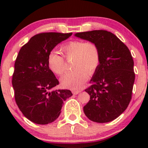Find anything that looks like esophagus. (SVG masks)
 Segmentation results:
<instances>
[{
  "mask_svg": "<svg viewBox=\"0 0 148 148\" xmlns=\"http://www.w3.org/2000/svg\"><path fill=\"white\" fill-rule=\"evenodd\" d=\"M71 92L73 93V95H77L78 93H79L80 90H71Z\"/></svg>",
  "mask_w": 148,
  "mask_h": 148,
  "instance_id": "obj_1",
  "label": "esophagus"
}]
</instances>
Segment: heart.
Returning <instances> with one entry per match:
<instances>
[{"instance_id":"1","label":"heart","mask_w":148,"mask_h":148,"mask_svg":"<svg viewBox=\"0 0 148 148\" xmlns=\"http://www.w3.org/2000/svg\"><path fill=\"white\" fill-rule=\"evenodd\" d=\"M64 56L72 59L73 70L62 78L63 86L72 89H79L88 77L93 74L99 67L101 54L99 47L92 41H71L62 47ZM48 66L51 71L58 76H62L66 69L63 56L56 51H52L48 56Z\"/></svg>"}]
</instances>
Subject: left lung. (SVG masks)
<instances>
[{
	"mask_svg": "<svg viewBox=\"0 0 148 148\" xmlns=\"http://www.w3.org/2000/svg\"><path fill=\"white\" fill-rule=\"evenodd\" d=\"M75 36L96 44L101 54L91 85L85 89L90 99L84 112L93 122H111L126 110L132 99L135 78L132 55L127 46L110 31L95 30Z\"/></svg>",
	"mask_w": 148,
	"mask_h": 148,
	"instance_id": "obj_1",
	"label": "left lung"
}]
</instances>
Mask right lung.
Masks as SVG:
<instances>
[{
    "mask_svg": "<svg viewBox=\"0 0 148 148\" xmlns=\"http://www.w3.org/2000/svg\"><path fill=\"white\" fill-rule=\"evenodd\" d=\"M72 33H40L20 49L12 77L15 100L23 115L38 125L58 118L64 101L72 93L68 89H51L59 81L48 66V56L58 44Z\"/></svg>",
    "mask_w": 148,
    "mask_h": 148,
    "instance_id": "1",
    "label": "right lung"
}]
</instances>
